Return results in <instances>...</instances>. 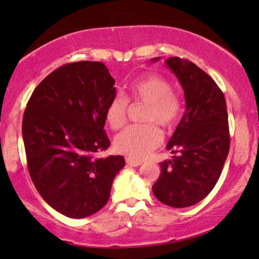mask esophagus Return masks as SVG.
<instances>
[{"instance_id":"34e87169","label":"esophagus","mask_w":259,"mask_h":259,"mask_svg":"<svg viewBox=\"0 0 259 259\" xmlns=\"http://www.w3.org/2000/svg\"><path fill=\"white\" fill-rule=\"evenodd\" d=\"M125 160H126V164H127V165H132V167H139V165L142 164L141 160L133 159V158H130V157H127V158H126Z\"/></svg>"}]
</instances>
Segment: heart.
Segmentation results:
<instances>
[{
	"mask_svg": "<svg viewBox=\"0 0 259 259\" xmlns=\"http://www.w3.org/2000/svg\"><path fill=\"white\" fill-rule=\"evenodd\" d=\"M135 101L146 102L142 119L156 121L164 127L173 126L179 120L183 105L168 80L158 75H148L134 82L130 88ZM127 99L117 94L112 97L106 108V119L113 129L125 124ZM156 123L135 124L127 126L114 139V150L135 159L145 158L162 142V132Z\"/></svg>",
	"mask_w": 259,
	"mask_h": 259,
	"instance_id": "1",
	"label": "heart"
}]
</instances>
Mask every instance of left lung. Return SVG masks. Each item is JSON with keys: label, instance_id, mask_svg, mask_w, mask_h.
I'll list each match as a JSON object with an SVG mask.
<instances>
[{"label": "left lung", "instance_id": "obj_1", "mask_svg": "<svg viewBox=\"0 0 259 259\" xmlns=\"http://www.w3.org/2000/svg\"><path fill=\"white\" fill-rule=\"evenodd\" d=\"M165 65L183 88L186 111L167 145L178 154L159 163L152 191L162 203L184 208L203 200L221 177L230 147L227 102L214 80L192 62L170 57Z\"/></svg>", "mask_w": 259, "mask_h": 259}]
</instances>
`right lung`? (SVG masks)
I'll return each mask as SVG.
<instances>
[{"label": "right lung", "mask_w": 259, "mask_h": 259, "mask_svg": "<svg viewBox=\"0 0 259 259\" xmlns=\"http://www.w3.org/2000/svg\"><path fill=\"white\" fill-rule=\"evenodd\" d=\"M114 79L102 62L59 67L32 92L23 117L30 178L41 197L69 218H85L108 201L123 156L96 158L111 141L103 130Z\"/></svg>", "instance_id": "obj_1"}]
</instances>
